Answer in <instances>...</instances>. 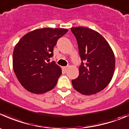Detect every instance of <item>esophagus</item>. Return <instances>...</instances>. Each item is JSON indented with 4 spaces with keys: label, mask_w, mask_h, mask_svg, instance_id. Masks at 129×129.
<instances>
[{
    "label": "esophagus",
    "mask_w": 129,
    "mask_h": 129,
    "mask_svg": "<svg viewBox=\"0 0 129 129\" xmlns=\"http://www.w3.org/2000/svg\"><path fill=\"white\" fill-rule=\"evenodd\" d=\"M63 71H66H66H67V69H68V67H63Z\"/></svg>",
    "instance_id": "34e87169"
}]
</instances>
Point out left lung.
Instances as JSON below:
<instances>
[{"mask_svg": "<svg viewBox=\"0 0 129 129\" xmlns=\"http://www.w3.org/2000/svg\"><path fill=\"white\" fill-rule=\"evenodd\" d=\"M77 40L82 63L78 77L72 81L74 88L84 95L104 89L113 77L115 59L112 48L98 32L86 27H71Z\"/></svg>", "mask_w": 129, "mask_h": 129, "instance_id": "left-lung-1", "label": "left lung"}]
</instances>
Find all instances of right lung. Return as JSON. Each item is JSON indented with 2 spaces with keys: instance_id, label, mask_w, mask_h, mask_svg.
I'll return each instance as SVG.
<instances>
[{
  "instance_id": "right-lung-1",
  "label": "right lung",
  "mask_w": 129,
  "mask_h": 129,
  "mask_svg": "<svg viewBox=\"0 0 129 129\" xmlns=\"http://www.w3.org/2000/svg\"><path fill=\"white\" fill-rule=\"evenodd\" d=\"M68 31L65 28L37 29L30 31L16 45L12 56L14 73L21 84L34 94H43L55 87L62 74L54 61L53 47Z\"/></svg>"
}]
</instances>
